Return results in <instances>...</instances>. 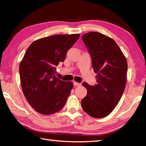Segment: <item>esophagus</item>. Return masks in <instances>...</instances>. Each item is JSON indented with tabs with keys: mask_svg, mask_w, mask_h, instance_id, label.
Here are the masks:
<instances>
[{
	"mask_svg": "<svg viewBox=\"0 0 146 146\" xmlns=\"http://www.w3.org/2000/svg\"><path fill=\"white\" fill-rule=\"evenodd\" d=\"M73 84L74 86H80L81 85V83H79L78 82H76V81H74Z\"/></svg>",
	"mask_w": 146,
	"mask_h": 146,
	"instance_id": "1",
	"label": "esophagus"
}]
</instances>
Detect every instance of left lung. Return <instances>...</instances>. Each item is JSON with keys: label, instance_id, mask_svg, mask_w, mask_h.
Here are the masks:
<instances>
[{"label": "left lung", "instance_id": "8db88e82", "mask_svg": "<svg viewBox=\"0 0 146 146\" xmlns=\"http://www.w3.org/2000/svg\"><path fill=\"white\" fill-rule=\"evenodd\" d=\"M92 58L97 83L90 86L84 82L87 95L81 101L84 111L94 118H103L113 110L126 85V59L115 41L98 32L82 36Z\"/></svg>", "mask_w": 146, "mask_h": 146}]
</instances>
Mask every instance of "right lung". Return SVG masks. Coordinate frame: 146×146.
Instances as JSON below:
<instances>
[{"label": "right lung", "mask_w": 146, "mask_h": 146, "mask_svg": "<svg viewBox=\"0 0 146 146\" xmlns=\"http://www.w3.org/2000/svg\"><path fill=\"white\" fill-rule=\"evenodd\" d=\"M80 36L56 35L40 38L25 52L19 66L20 83L28 103L38 113L53 114L65 106L73 83L56 78V66L63 62Z\"/></svg>", "instance_id": "1"}]
</instances>
